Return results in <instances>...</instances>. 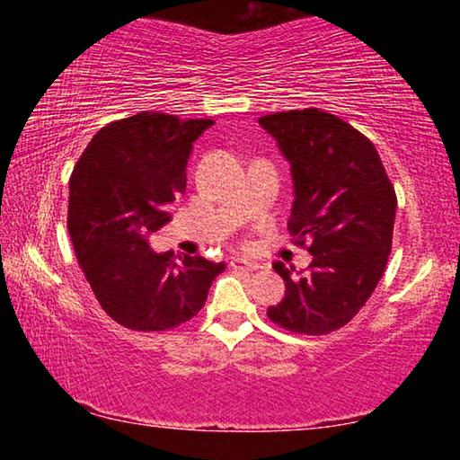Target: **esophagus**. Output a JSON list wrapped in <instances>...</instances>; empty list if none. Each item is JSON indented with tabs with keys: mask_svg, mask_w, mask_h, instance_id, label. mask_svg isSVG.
Masks as SVG:
<instances>
[{
	"mask_svg": "<svg viewBox=\"0 0 460 460\" xmlns=\"http://www.w3.org/2000/svg\"><path fill=\"white\" fill-rule=\"evenodd\" d=\"M229 266H231L233 270H237V271H253V270H255L253 263L243 260V258H231Z\"/></svg>",
	"mask_w": 460,
	"mask_h": 460,
	"instance_id": "1",
	"label": "esophagus"
}]
</instances>
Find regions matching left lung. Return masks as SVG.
Listing matches in <instances>:
<instances>
[{"mask_svg": "<svg viewBox=\"0 0 460 460\" xmlns=\"http://www.w3.org/2000/svg\"><path fill=\"white\" fill-rule=\"evenodd\" d=\"M258 121L290 162L288 229L314 255L306 271L274 263L286 294L268 316L292 332L329 334L359 313L384 276L398 199L376 146L332 113L310 107Z\"/></svg>", "mask_w": 460, "mask_h": 460, "instance_id": "1", "label": "left lung"}]
</instances>
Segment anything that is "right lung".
<instances>
[{"instance_id":"obj_1","label":"right lung","mask_w":460,"mask_h":460,"mask_svg":"<svg viewBox=\"0 0 460 460\" xmlns=\"http://www.w3.org/2000/svg\"><path fill=\"white\" fill-rule=\"evenodd\" d=\"M213 119L142 111L101 128L76 162L68 233L101 308L131 331H166L205 306L225 263L155 253L150 235L170 223L186 189L192 144Z\"/></svg>"}]
</instances>
